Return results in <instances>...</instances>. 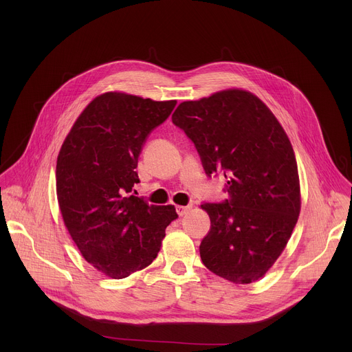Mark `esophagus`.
<instances>
[{
	"label": "esophagus",
	"mask_w": 352,
	"mask_h": 352,
	"mask_svg": "<svg viewBox=\"0 0 352 352\" xmlns=\"http://www.w3.org/2000/svg\"><path fill=\"white\" fill-rule=\"evenodd\" d=\"M190 208H192V206H177V213H178L179 216H185V214L190 210Z\"/></svg>",
	"instance_id": "1"
}]
</instances>
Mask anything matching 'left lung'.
Segmentation results:
<instances>
[{
	"label": "left lung",
	"instance_id": "1",
	"mask_svg": "<svg viewBox=\"0 0 352 352\" xmlns=\"http://www.w3.org/2000/svg\"><path fill=\"white\" fill-rule=\"evenodd\" d=\"M173 122L195 143L208 175L221 173L230 199L200 205L210 231L199 246L214 274L249 284L274 265L300 212L292 144L270 109L243 89L182 102Z\"/></svg>",
	"mask_w": 352,
	"mask_h": 352
}]
</instances>
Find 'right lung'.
Instances as JSON below:
<instances>
[{"label": "right lung", "instance_id": "obj_1", "mask_svg": "<svg viewBox=\"0 0 352 352\" xmlns=\"http://www.w3.org/2000/svg\"><path fill=\"white\" fill-rule=\"evenodd\" d=\"M175 104L103 93L85 107L60 148L56 178L64 224L86 262L110 278L152 263L166 228L178 219L173 205H148L132 193L146 136Z\"/></svg>", "mask_w": 352, "mask_h": 352}]
</instances>
